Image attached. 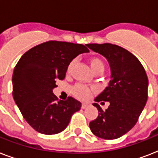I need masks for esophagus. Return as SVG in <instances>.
Wrapping results in <instances>:
<instances>
[{
  "label": "esophagus",
  "mask_w": 158,
  "mask_h": 158,
  "mask_svg": "<svg viewBox=\"0 0 158 158\" xmlns=\"http://www.w3.org/2000/svg\"><path fill=\"white\" fill-rule=\"evenodd\" d=\"M90 106V104L88 103V102H83L81 105V107L82 109H85V108H87L88 106Z\"/></svg>",
  "instance_id": "1"
}]
</instances>
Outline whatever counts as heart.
<instances>
[{"instance_id":"b5f03b06","label":"heart","mask_w":158,"mask_h":158,"mask_svg":"<svg viewBox=\"0 0 158 158\" xmlns=\"http://www.w3.org/2000/svg\"><path fill=\"white\" fill-rule=\"evenodd\" d=\"M89 65L91 68L92 71L94 72V74H102V72L105 69V64L103 61L99 57H91L89 60ZM75 61L72 60L67 67V74H70L72 69L74 65ZM94 92V89H90L89 87L84 86L82 84H76L71 89V94L74 95L76 98L80 100H87L91 97L92 94Z\"/></svg>"}]
</instances>
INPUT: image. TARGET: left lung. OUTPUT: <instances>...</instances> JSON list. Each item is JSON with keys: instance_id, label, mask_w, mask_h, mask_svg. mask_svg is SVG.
<instances>
[{"instance_id": "8db88e82", "label": "left lung", "mask_w": 158, "mask_h": 158, "mask_svg": "<svg viewBox=\"0 0 158 158\" xmlns=\"http://www.w3.org/2000/svg\"><path fill=\"white\" fill-rule=\"evenodd\" d=\"M107 60L110 80L95 102L109 106L103 110L98 103V116L89 123L94 135L104 139H115L130 131L137 123L148 100V79L145 69L135 56L125 48L110 43L86 44Z\"/></svg>"}]
</instances>
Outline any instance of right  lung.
I'll use <instances>...</instances> for the list:
<instances>
[{
	"label": "right lung",
	"mask_w": 158,
	"mask_h": 158,
	"mask_svg": "<svg viewBox=\"0 0 158 158\" xmlns=\"http://www.w3.org/2000/svg\"><path fill=\"white\" fill-rule=\"evenodd\" d=\"M82 44L48 41L21 56L12 76L13 98L23 118L36 131L56 135L67 127L81 103L72 97L58 101L53 94L56 80H63L67 67L79 54L89 52Z\"/></svg>",
	"instance_id": "add662e5"
}]
</instances>
